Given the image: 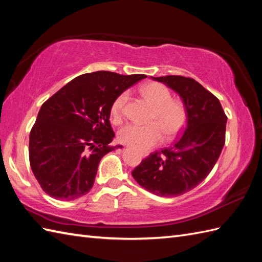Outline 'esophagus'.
Returning <instances> with one entry per match:
<instances>
[{"mask_svg": "<svg viewBox=\"0 0 262 262\" xmlns=\"http://www.w3.org/2000/svg\"><path fill=\"white\" fill-rule=\"evenodd\" d=\"M146 156H147V155H143V157H146Z\"/></svg>", "mask_w": 262, "mask_h": 262, "instance_id": "34e87169", "label": "esophagus"}]
</instances>
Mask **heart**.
Instances as JSON below:
<instances>
[{"label":"heart","mask_w":262,"mask_h":262,"mask_svg":"<svg viewBox=\"0 0 262 262\" xmlns=\"http://www.w3.org/2000/svg\"><path fill=\"white\" fill-rule=\"evenodd\" d=\"M140 94L154 107L150 115L152 123L124 125L119 131V140L132 148L144 150L158 143L162 138V132L167 139L178 135L185 125L186 111L182 103L171 100L170 92L161 84L143 85ZM126 100V92L115 98L111 106V115L114 121H120Z\"/></svg>","instance_id":"obj_1"}]
</instances>
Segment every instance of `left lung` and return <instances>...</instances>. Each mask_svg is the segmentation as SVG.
<instances>
[{
    "label": "left lung",
    "mask_w": 262,
    "mask_h": 262,
    "mask_svg": "<svg viewBox=\"0 0 262 262\" xmlns=\"http://www.w3.org/2000/svg\"><path fill=\"white\" fill-rule=\"evenodd\" d=\"M151 79L165 84L182 98L187 123L173 146L151 154L132 176L150 193L161 197L183 195L204 180L216 164L225 142L228 118L220 101L193 78L162 76Z\"/></svg>",
    "instance_id": "1"
}]
</instances>
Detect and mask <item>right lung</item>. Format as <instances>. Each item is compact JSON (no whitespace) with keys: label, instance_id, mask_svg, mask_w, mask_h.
I'll list each match as a JSON object with an SVG mask.
<instances>
[{"label":"right lung","instance_id":"right-lung-1","mask_svg":"<svg viewBox=\"0 0 262 262\" xmlns=\"http://www.w3.org/2000/svg\"><path fill=\"white\" fill-rule=\"evenodd\" d=\"M146 75L94 72L74 78L46 101L29 138L34 177L49 196L73 201L94 185L101 159L112 147L115 98Z\"/></svg>","mask_w":262,"mask_h":262}]
</instances>
